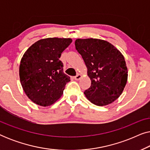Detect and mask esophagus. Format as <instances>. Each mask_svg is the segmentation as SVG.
I'll list each match as a JSON object with an SVG mask.
<instances>
[{
  "mask_svg": "<svg viewBox=\"0 0 150 150\" xmlns=\"http://www.w3.org/2000/svg\"><path fill=\"white\" fill-rule=\"evenodd\" d=\"M81 74H77L76 76H74V79L76 80V81H79L80 79H81Z\"/></svg>",
  "mask_w": 150,
  "mask_h": 150,
  "instance_id": "obj_1",
  "label": "esophagus"
}]
</instances>
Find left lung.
Instances as JSON below:
<instances>
[{
  "mask_svg": "<svg viewBox=\"0 0 150 150\" xmlns=\"http://www.w3.org/2000/svg\"><path fill=\"white\" fill-rule=\"evenodd\" d=\"M75 46L91 81L84 91L85 96L97 106L112 103L122 94L128 79L124 56L113 45L98 39H78Z\"/></svg>",
  "mask_w": 150,
  "mask_h": 150,
  "instance_id": "1",
  "label": "left lung"
}]
</instances>
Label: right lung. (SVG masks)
I'll return each instance as SVG.
<instances>
[{"label":"right lung","mask_w":150,"mask_h":150,"mask_svg":"<svg viewBox=\"0 0 150 150\" xmlns=\"http://www.w3.org/2000/svg\"><path fill=\"white\" fill-rule=\"evenodd\" d=\"M70 38H46L38 41L26 51L20 61V83L26 95L36 104L48 106L63 95L70 78L63 72L61 53Z\"/></svg>","instance_id":"right-lung-1"}]
</instances>
